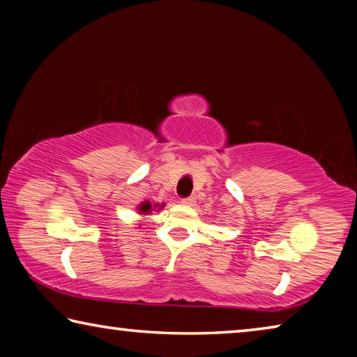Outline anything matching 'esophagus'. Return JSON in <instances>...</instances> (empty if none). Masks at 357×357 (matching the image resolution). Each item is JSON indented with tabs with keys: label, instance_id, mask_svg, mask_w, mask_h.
Wrapping results in <instances>:
<instances>
[{
	"label": "esophagus",
	"instance_id": "esophagus-1",
	"mask_svg": "<svg viewBox=\"0 0 357 357\" xmlns=\"http://www.w3.org/2000/svg\"><path fill=\"white\" fill-rule=\"evenodd\" d=\"M195 198L193 197H189V198H184L183 200V204H185V206H195Z\"/></svg>",
	"mask_w": 357,
	"mask_h": 357
}]
</instances>
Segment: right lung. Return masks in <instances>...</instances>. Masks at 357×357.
Segmentation results:
<instances>
[{"label": "right lung", "mask_w": 357, "mask_h": 357, "mask_svg": "<svg viewBox=\"0 0 357 357\" xmlns=\"http://www.w3.org/2000/svg\"><path fill=\"white\" fill-rule=\"evenodd\" d=\"M165 206V203H154V204H151V202H148V200H144V202H142L140 204H137V214H140V215H148V214H151L153 213L154 209H157V211H160L162 208Z\"/></svg>", "instance_id": "add662e5"}]
</instances>
